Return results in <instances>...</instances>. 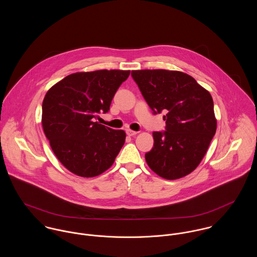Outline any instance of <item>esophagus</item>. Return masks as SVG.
<instances>
[{
	"instance_id": "esophagus-1",
	"label": "esophagus",
	"mask_w": 257,
	"mask_h": 257,
	"mask_svg": "<svg viewBox=\"0 0 257 257\" xmlns=\"http://www.w3.org/2000/svg\"><path fill=\"white\" fill-rule=\"evenodd\" d=\"M125 133H126V135H127L128 137H133V136H136V135L138 134L137 132L132 131V130H126V131H125Z\"/></svg>"
}]
</instances>
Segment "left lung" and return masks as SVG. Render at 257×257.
<instances>
[{
	"label": "left lung",
	"instance_id": "obj_1",
	"mask_svg": "<svg viewBox=\"0 0 257 257\" xmlns=\"http://www.w3.org/2000/svg\"><path fill=\"white\" fill-rule=\"evenodd\" d=\"M132 77L153 113L165 112V131L152 134L154 145L146 153L148 166L168 180L188 175L200 164L216 134L211 94L179 71L136 70Z\"/></svg>",
	"mask_w": 257,
	"mask_h": 257
}]
</instances>
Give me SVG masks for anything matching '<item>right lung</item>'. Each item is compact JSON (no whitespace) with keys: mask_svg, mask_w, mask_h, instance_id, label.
I'll list each match as a JSON object with an SVG mask.
<instances>
[{"mask_svg":"<svg viewBox=\"0 0 257 257\" xmlns=\"http://www.w3.org/2000/svg\"><path fill=\"white\" fill-rule=\"evenodd\" d=\"M131 71L98 70L66 76L42 103V127L58 160L74 174L95 177L112 165L125 133L95 121Z\"/></svg>","mask_w":257,"mask_h":257,"instance_id":"add662e5","label":"right lung"}]
</instances>
